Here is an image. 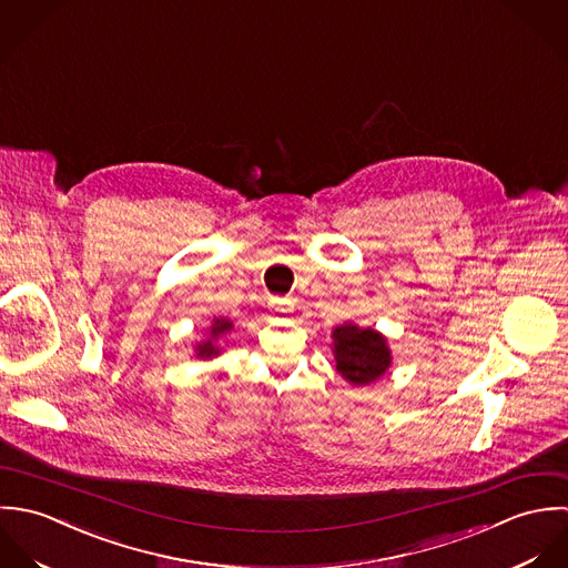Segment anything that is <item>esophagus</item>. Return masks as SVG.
I'll return each instance as SVG.
<instances>
[{
	"label": "esophagus",
	"instance_id": "34e87169",
	"mask_svg": "<svg viewBox=\"0 0 568 568\" xmlns=\"http://www.w3.org/2000/svg\"><path fill=\"white\" fill-rule=\"evenodd\" d=\"M276 312H292V303L290 301H274L272 305Z\"/></svg>",
	"mask_w": 568,
	"mask_h": 568
}]
</instances>
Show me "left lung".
I'll list each match as a JSON object with an SVG mask.
<instances>
[{
  "label": "left lung",
  "mask_w": 568,
  "mask_h": 568,
  "mask_svg": "<svg viewBox=\"0 0 568 568\" xmlns=\"http://www.w3.org/2000/svg\"><path fill=\"white\" fill-rule=\"evenodd\" d=\"M336 371L351 386L377 382L393 364V353L384 334L373 327L344 323L332 332Z\"/></svg>",
  "instance_id": "left-lung-1"
}]
</instances>
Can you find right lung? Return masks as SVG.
I'll return each instance as SVG.
<instances>
[{
    "label": "right lung",
    "mask_w": 568,
    "mask_h": 568,
    "mask_svg": "<svg viewBox=\"0 0 568 568\" xmlns=\"http://www.w3.org/2000/svg\"><path fill=\"white\" fill-rule=\"evenodd\" d=\"M234 329V323L230 318H215L204 332L206 338L204 341H195V357L200 359H211L217 357L222 353V338H226L227 334Z\"/></svg>",
    "instance_id": "right-lung-1"
}]
</instances>
